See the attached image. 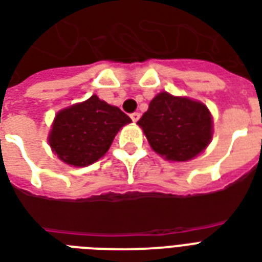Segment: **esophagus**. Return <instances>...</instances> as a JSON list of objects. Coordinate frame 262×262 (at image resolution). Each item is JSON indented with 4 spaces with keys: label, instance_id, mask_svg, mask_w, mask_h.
<instances>
[{
    "label": "esophagus",
    "instance_id": "34e87169",
    "mask_svg": "<svg viewBox=\"0 0 262 262\" xmlns=\"http://www.w3.org/2000/svg\"><path fill=\"white\" fill-rule=\"evenodd\" d=\"M129 117L133 119V121H138V120H139V117H141V115H139L138 112H134V113H131V115H129Z\"/></svg>",
    "mask_w": 262,
    "mask_h": 262
}]
</instances>
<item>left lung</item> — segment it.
I'll list each match as a JSON object with an SVG mask.
<instances>
[{
  "instance_id": "left-lung-1",
  "label": "left lung",
  "mask_w": 262,
  "mask_h": 262,
  "mask_svg": "<svg viewBox=\"0 0 262 262\" xmlns=\"http://www.w3.org/2000/svg\"><path fill=\"white\" fill-rule=\"evenodd\" d=\"M156 153L172 161H187L200 154L212 138V116L204 103L160 93L139 119Z\"/></svg>"
}]
</instances>
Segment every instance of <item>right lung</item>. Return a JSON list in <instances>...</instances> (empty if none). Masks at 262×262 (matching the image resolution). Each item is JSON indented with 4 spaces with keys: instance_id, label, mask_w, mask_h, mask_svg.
Returning a JSON list of instances; mask_svg holds the SVG:
<instances>
[{
    "instance_id": "1",
    "label": "right lung",
    "mask_w": 262,
    "mask_h": 262,
    "mask_svg": "<svg viewBox=\"0 0 262 262\" xmlns=\"http://www.w3.org/2000/svg\"><path fill=\"white\" fill-rule=\"evenodd\" d=\"M128 123L131 119L120 109L91 95L57 113L49 143L64 163L86 167L108 151L117 131Z\"/></svg>"
}]
</instances>
